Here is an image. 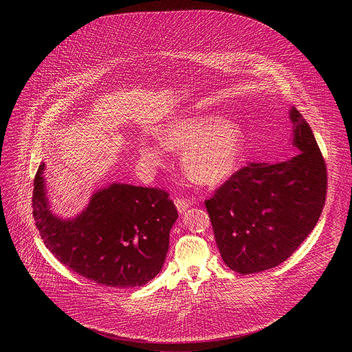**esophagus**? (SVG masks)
I'll return each mask as SVG.
<instances>
[{"mask_svg":"<svg viewBox=\"0 0 352 352\" xmlns=\"http://www.w3.org/2000/svg\"><path fill=\"white\" fill-rule=\"evenodd\" d=\"M175 204H176V207H177L179 212H184V211L191 206V201H188V199H186V198L177 197V198H175Z\"/></svg>","mask_w":352,"mask_h":352,"instance_id":"34e87169","label":"esophagus"}]
</instances>
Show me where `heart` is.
<instances>
[{
	"label": "heart",
	"instance_id": "heart-1",
	"mask_svg": "<svg viewBox=\"0 0 352 352\" xmlns=\"http://www.w3.org/2000/svg\"><path fill=\"white\" fill-rule=\"evenodd\" d=\"M161 144L169 151H184L183 166L197 183L215 186L226 182L239 168L244 137L241 129L214 115L176 119L160 133ZM155 142H144L142 160L151 166L165 161V149Z\"/></svg>",
	"mask_w": 352,
	"mask_h": 352
}]
</instances>
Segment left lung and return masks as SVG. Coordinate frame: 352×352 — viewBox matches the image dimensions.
Segmentation results:
<instances>
[{
  "label": "left lung",
  "instance_id": "left-lung-1",
  "mask_svg": "<svg viewBox=\"0 0 352 352\" xmlns=\"http://www.w3.org/2000/svg\"><path fill=\"white\" fill-rule=\"evenodd\" d=\"M292 160L248 162L204 201L225 264L243 275L287 260L314 229L328 190L327 165L310 126L290 109Z\"/></svg>",
  "mask_w": 352,
  "mask_h": 352
}]
</instances>
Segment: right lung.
<instances>
[{
    "label": "right lung",
    "instance_id": "right-lung-1",
    "mask_svg": "<svg viewBox=\"0 0 352 352\" xmlns=\"http://www.w3.org/2000/svg\"><path fill=\"white\" fill-rule=\"evenodd\" d=\"M34 180L32 214L49 251L73 272L108 287L144 286L162 268L177 210L161 188L111 184L82 214L63 221L51 212L43 179Z\"/></svg>",
    "mask_w": 352,
    "mask_h": 352
}]
</instances>
